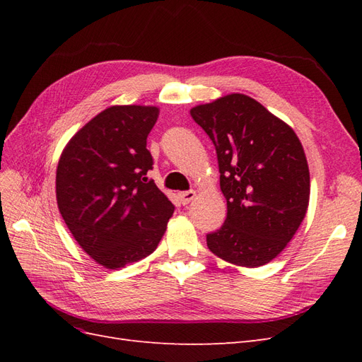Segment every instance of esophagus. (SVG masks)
I'll list each match as a JSON object with an SVG mask.
<instances>
[{
  "label": "esophagus",
  "mask_w": 362,
  "mask_h": 362,
  "mask_svg": "<svg viewBox=\"0 0 362 362\" xmlns=\"http://www.w3.org/2000/svg\"><path fill=\"white\" fill-rule=\"evenodd\" d=\"M178 196H180V201H181V204H182V205H187V204H190V202L194 199L196 192H193V190H189V192H181Z\"/></svg>",
  "instance_id": "esophagus-1"
}]
</instances>
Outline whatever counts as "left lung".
Wrapping results in <instances>:
<instances>
[{
    "mask_svg": "<svg viewBox=\"0 0 362 362\" xmlns=\"http://www.w3.org/2000/svg\"><path fill=\"white\" fill-rule=\"evenodd\" d=\"M216 146L226 221L206 246L231 264L259 267L298 231L310 202V169L299 137L264 105L231 93L190 110Z\"/></svg>",
    "mask_w": 362,
    "mask_h": 362,
    "instance_id": "8db88e82",
    "label": "left lung"
}]
</instances>
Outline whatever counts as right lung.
<instances>
[{"label": "right lung", "mask_w": 362, "mask_h": 362, "mask_svg": "<svg viewBox=\"0 0 362 362\" xmlns=\"http://www.w3.org/2000/svg\"><path fill=\"white\" fill-rule=\"evenodd\" d=\"M152 105H113L64 146L56 175L60 214L83 250L105 269L151 255L175 206L148 178Z\"/></svg>", "instance_id": "1"}]
</instances>
